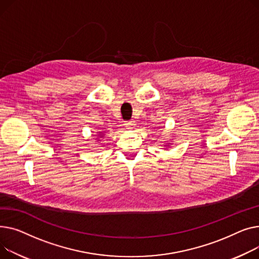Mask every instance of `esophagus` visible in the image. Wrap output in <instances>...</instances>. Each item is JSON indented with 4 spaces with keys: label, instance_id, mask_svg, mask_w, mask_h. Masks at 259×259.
Instances as JSON below:
<instances>
[{
    "label": "esophagus",
    "instance_id": "esophagus-1",
    "mask_svg": "<svg viewBox=\"0 0 259 259\" xmlns=\"http://www.w3.org/2000/svg\"><path fill=\"white\" fill-rule=\"evenodd\" d=\"M124 125H125V127H126V128L132 130V128H134V127H135L136 122H135V121H126V122L124 123Z\"/></svg>",
    "mask_w": 259,
    "mask_h": 259
}]
</instances>
